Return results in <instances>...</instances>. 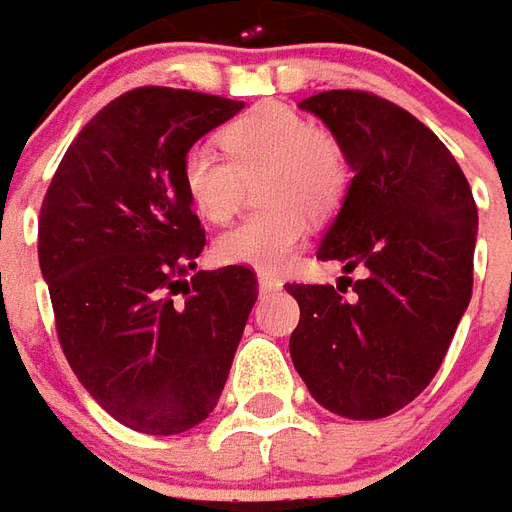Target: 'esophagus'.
<instances>
[{
    "label": "esophagus",
    "mask_w": 512,
    "mask_h": 512,
    "mask_svg": "<svg viewBox=\"0 0 512 512\" xmlns=\"http://www.w3.org/2000/svg\"><path fill=\"white\" fill-rule=\"evenodd\" d=\"M257 285H260V293H274V290L282 288V279L274 277V274H266V271H260V274H257Z\"/></svg>",
    "instance_id": "34e87169"
}]
</instances>
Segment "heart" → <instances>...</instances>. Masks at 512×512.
<instances>
[{
  "label": "heart",
  "mask_w": 512,
  "mask_h": 512,
  "mask_svg": "<svg viewBox=\"0 0 512 512\" xmlns=\"http://www.w3.org/2000/svg\"><path fill=\"white\" fill-rule=\"evenodd\" d=\"M219 145L224 153L197 142L180 158V183L194 211L227 222L257 175V202L266 208L224 230L213 252L230 266L285 271L304 244L307 216L326 219L348 191L343 142L290 106L260 104L227 123Z\"/></svg>",
  "instance_id": "heart-1"
}]
</instances>
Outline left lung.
I'll return each instance as SVG.
<instances>
[{
    "label": "left lung",
    "mask_w": 512,
    "mask_h": 512,
    "mask_svg": "<svg viewBox=\"0 0 512 512\" xmlns=\"http://www.w3.org/2000/svg\"><path fill=\"white\" fill-rule=\"evenodd\" d=\"M299 106L343 142L354 169L318 257L362 279L285 285L301 310L290 359L323 408L389 417L439 373L469 307L477 205L444 142L392 101L329 90Z\"/></svg>",
    "instance_id": "1"
}]
</instances>
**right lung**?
Returning <instances> with one entry per match:
<instances>
[{
	"mask_svg": "<svg viewBox=\"0 0 512 512\" xmlns=\"http://www.w3.org/2000/svg\"><path fill=\"white\" fill-rule=\"evenodd\" d=\"M241 109L222 95L128 90L79 131L43 197L38 257L62 354L98 406L139 433L172 436L211 414L257 301L249 266L183 282L205 230L180 158Z\"/></svg>",
	"mask_w": 512,
	"mask_h": 512,
	"instance_id": "1",
	"label": "right lung"
}]
</instances>
